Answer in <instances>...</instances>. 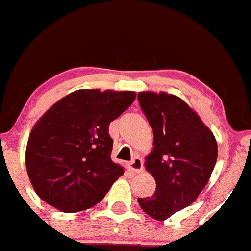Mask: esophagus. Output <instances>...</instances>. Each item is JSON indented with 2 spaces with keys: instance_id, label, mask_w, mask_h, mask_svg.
<instances>
[{
  "instance_id": "34e87169",
  "label": "esophagus",
  "mask_w": 251,
  "mask_h": 251,
  "mask_svg": "<svg viewBox=\"0 0 251 251\" xmlns=\"http://www.w3.org/2000/svg\"><path fill=\"white\" fill-rule=\"evenodd\" d=\"M127 170L131 172H136V174H139V172L143 171V161L142 158L139 157H135L132 161H130L129 163H127Z\"/></svg>"
}]
</instances>
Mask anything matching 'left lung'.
Instances as JSON below:
<instances>
[{
	"mask_svg": "<svg viewBox=\"0 0 251 251\" xmlns=\"http://www.w3.org/2000/svg\"><path fill=\"white\" fill-rule=\"evenodd\" d=\"M153 129V151L145 167L155 180L151 197L138 198L145 213L158 221L190 205L201 194L217 162V142L201 117L176 96L138 94Z\"/></svg>",
	"mask_w": 251,
	"mask_h": 251,
	"instance_id": "obj_1",
	"label": "left lung"
}]
</instances>
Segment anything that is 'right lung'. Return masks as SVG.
Returning <instances> with one entry per match:
<instances>
[{"label": "right lung", "instance_id": "obj_1", "mask_svg": "<svg viewBox=\"0 0 251 251\" xmlns=\"http://www.w3.org/2000/svg\"><path fill=\"white\" fill-rule=\"evenodd\" d=\"M134 92L80 89L54 103L29 135L25 163L42 201L65 213L94 207L124 175L111 159L109 124L135 100Z\"/></svg>", "mask_w": 251, "mask_h": 251}]
</instances>
